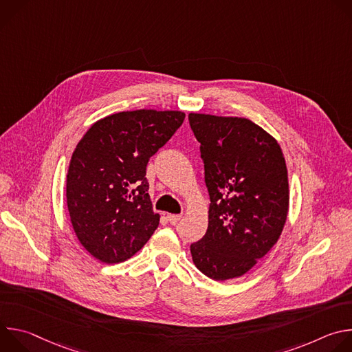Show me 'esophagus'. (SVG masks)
<instances>
[{
  "label": "esophagus",
  "mask_w": 352,
  "mask_h": 352,
  "mask_svg": "<svg viewBox=\"0 0 352 352\" xmlns=\"http://www.w3.org/2000/svg\"><path fill=\"white\" fill-rule=\"evenodd\" d=\"M167 220L170 221V223H178L179 220H181V214H167Z\"/></svg>",
  "instance_id": "1"
}]
</instances>
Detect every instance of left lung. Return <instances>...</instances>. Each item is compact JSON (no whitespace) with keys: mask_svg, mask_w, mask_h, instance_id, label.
Listing matches in <instances>:
<instances>
[{"mask_svg":"<svg viewBox=\"0 0 352 352\" xmlns=\"http://www.w3.org/2000/svg\"><path fill=\"white\" fill-rule=\"evenodd\" d=\"M200 143L210 196L205 236L190 245L195 266L224 281L252 269L277 242L288 213V177L277 140L246 118L188 116Z\"/></svg>","mask_w":352,"mask_h":352,"instance_id":"obj_1","label":"left lung"}]
</instances>
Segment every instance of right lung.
<instances>
[{"label": "right lung", "mask_w": 352, "mask_h": 352, "mask_svg": "<svg viewBox=\"0 0 352 352\" xmlns=\"http://www.w3.org/2000/svg\"><path fill=\"white\" fill-rule=\"evenodd\" d=\"M184 118L181 111H122L93 124L78 143L67 204L79 242L100 262L129 259L159 227L146 166Z\"/></svg>", "instance_id": "obj_1"}]
</instances>
